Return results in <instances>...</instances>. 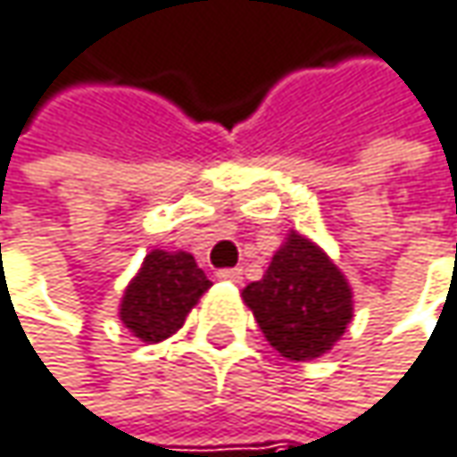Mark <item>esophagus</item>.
I'll return each instance as SVG.
<instances>
[{"instance_id":"obj_1","label":"esophagus","mask_w":457,"mask_h":457,"mask_svg":"<svg viewBox=\"0 0 457 457\" xmlns=\"http://www.w3.org/2000/svg\"><path fill=\"white\" fill-rule=\"evenodd\" d=\"M218 279H223V282H242V269H220L218 271Z\"/></svg>"}]
</instances>
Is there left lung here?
Masks as SVG:
<instances>
[{
  "instance_id": "obj_1",
  "label": "left lung",
  "mask_w": 457,
  "mask_h": 457,
  "mask_svg": "<svg viewBox=\"0 0 457 457\" xmlns=\"http://www.w3.org/2000/svg\"><path fill=\"white\" fill-rule=\"evenodd\" d=\"M263 338L285 359L306 361L330 351L351 322V287L338 266L306 237L290 234L261 282L242 293Z\"/></svg>"
}]
</instances>
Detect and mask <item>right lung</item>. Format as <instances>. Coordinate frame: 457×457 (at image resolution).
I'll list each match as a JSON object with an SVG mask.
<instances>
[{
	"label": "right lung",
	"instance_id": "right-lung-1",
	"mask_svg": "<svg viewBox=\"0 0 457 457\" xmlns=\"http://www.w3.org/2000/svg\"><path fill=\"white\" fill-rule=\"evenodd\" d=\"M210 285L212 282L188 253L154 250L124 290L119 317L135 338L164 341L180 330L186 314Z\"/></svg>",
	"mask_w": 457,
	"mask_h": 457
}]
</instances>
